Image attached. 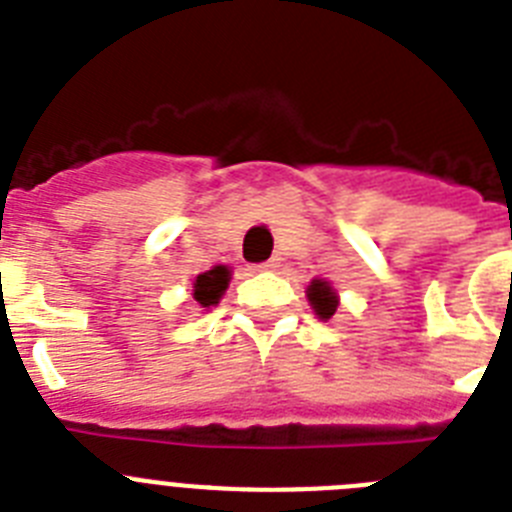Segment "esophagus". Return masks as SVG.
I'll return each instance as SVG.
<instances>
[{"instance_id":"obj_1","label":"esophagus","mask_w":512,"mask_h":512,"mask_svg":"<svg viewBox=\"0 0 512 512\" xmlns=\"http://www.w3.org/2000/svg\"><path fill=\"white\" fill-rule=\"evenodd\" d=\"M271 269H277V261H274V259H269V261H264V264L253 266V271H271Z\"/></svg>"}]
</instances>
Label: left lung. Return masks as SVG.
<instances>
[{
  "label": "left lung",
  "mask_w": 512,
  "mask_h": 512,
  "mask_svg": "<svg viewBox=\"0 0 512 512\" xmlns=\"http://www.w3.org/2000/svg\"><path fill=\"white\" fill-rule=\"evenodd\" d=\"M307 302H310L312 312L318 315L323 323H328L333 315H336V307H338V292L333 289V284L328 279H312L305 289Z\"/></svg>",
  "instance_id": "obj_1"
}]
</instances>
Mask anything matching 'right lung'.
<instances>
[{"mask_svg": "<svg viewBox=\"0 0 512 512\" xmlns=\"http://www.w3.org/2000/svg\"><path fill=\"white\" fill-rule=\"evenodd\" d=\"M230 266L225 264H217L212 266L210 271H202V274H197L192 282V297L194 302L200 307H205V310H210V307H215L217 302L223 300L225 289H228L230 284Z\"/></svg>", "mask_w": 512, "mask_h": 512, "instance_id": "add662e5", "label": "right lung"}]
</instances>
